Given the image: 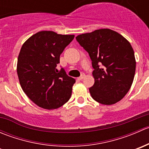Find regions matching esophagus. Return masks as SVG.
Here are the masks:
<instances>
[{
	"mask_svg": "<svg viewBox=\"0 0 149 149\" xmlns=\"http://www.w3.org/2000/svg\"><path fill=\"white\" fill-rule=\"evenodd\" d=\"M85 76H86V75L84 74V73H83V74H81V76L80 77L78 78V80H79V81L83 80V79H84V78H85Z\"/></svg>",
	"mask_w": 149,
	"mask_h": 149,
	"instance_id": "34e87169",
	"label": "esophagus"
}]
</instances>
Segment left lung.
Returning <instances> with one entry per match:
<instances>
[{"label": "left lung", "instance_id": "8db88e82", "mask_svg": "<svg viewBox=\"0 0 149 149\" xmlns=\"http://www.w3.org/2000/svg\"><path fill=\"white\" fill-rule=\"evenodd\" d=\"M76 39L92 61L91 97L104 105L120 101L130 90L136 72V58L130 42L109 29L80 34Z\"/></svg>", "mask_w": 149, "mask_h": 149}]
</instances>
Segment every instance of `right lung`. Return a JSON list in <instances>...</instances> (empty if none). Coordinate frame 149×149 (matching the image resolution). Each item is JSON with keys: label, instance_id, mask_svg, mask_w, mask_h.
<instances>
[{"label": "right lung", "instance_id": "1", "mask_svg": "<svg viewBox=\"0 0 149 149\" xmlns=\"http://www.w3.org/2000/svg\"><path fill=\"white\" fill-rule=\"evenodd\" d=\"M73 38L74 35L42 31L30 37L21 48L17 61L19 83L37 106L55 109L70 98L76 80L56 67L61 54Z\"/></svg>", "mask_w": 149, "mask_h": 149}]
</instances>
